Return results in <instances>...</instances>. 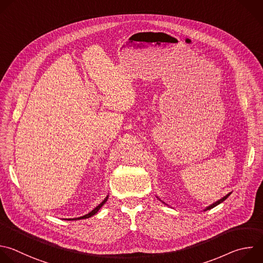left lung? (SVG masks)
<instances>
[{"instance_id": "left-lung-1", "label": "left lung", "mask_w": 263, "mask_h": 263, "mask_svg": "<svg viewBox=\"0 0 263 263\" xmlns=\"http://www.w3.org/2000/svg\"><path fill=\"white\" fill-rule=\"evenodd\" d=\"M230 194H231V193H229V194H227V195H226V196H224V197H223V198H221V199H220V200H218V201H216V202H214V203H213V204H211V205H210V206H208V208H206V209H205V210H204V211H208V210H211V209H213V208H215V206H217V205H218V204H220V203H221V202H223V201H224V200H225V199H227V197H228V196H229V195H230ZM163 203H164V202H163Z\"/></svg>"}]
</instances>
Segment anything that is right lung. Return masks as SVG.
<instances>
[{
	"instance_id": "1",
	"label": "right lung",
	"mask_w": 263,
	"mask_h": 263,
	"mask_svg": "<svg viewBox=\"0 0 263 263\" xmlns=\"http://www.w3.org/2000/svg\"><path fill=\"white\" fill-rule=\"evenodd\" d=\"M107 199H108V196H106V198L98 205V206H96L92 212H90L89 214H86V215H84V216H82V217H79V218H74V219H67V220H81V219H87V218H90V217H92V216H94L95 214H97V212L102 208V205L107 201Z\"/></svg>"
}]
</instances>
